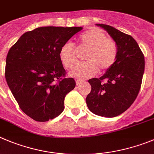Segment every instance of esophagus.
Segmentation results:
<instances>
[{
    "mask_svg": "<svg viewBox=\"0 0 154 154\" xmlns=\"http://www.w3.org/2000/svg\"><path fill=\"white\" fill-rule=\"evenodd\" d=\"M83 82V81H82V80H76V85H80V84H82V83Z\"/></svg>",
    "mask_w": 154,
    "mask_h": 154,
    "instance_id": "34e87169",
    "label": "esophagus"
}]
</instances>
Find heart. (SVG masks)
<instances>
[{"label": "heart", "instance_id": "b5f03b06", "mask_svg": "<svg viewBox=\"0 0 154 154\" xmlns=\"http://www.w3.org/2000/svg\"><path fill=\"white\" fill-rule=\"evenodd\" d=\"M78 49L85 51L83 60L85 62L76 65L70 75L79 79L92 77L97 72L107 71L115 64L118 55L116 42L108 39L102 31L91 29L85 31L78 39ZM60 58L63 66L70 69L77 61V49L71 43H66L61 46Z\"/></svg>", "mask_w": 154, "mask_h": 154}]
</instances>
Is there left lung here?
Returning a JSON list of instances; mask_svg holds the SVG:
<instances>
[{
  "mask_svg": "<svg viewBox=\"0 0 154 154\" xmlns=\"http://www.w3.org/2000/svg\"><path fill=\"white\" fill-rule=\"evenodd\" d=\"M96 25L104 28L116 42L118 55L105 75L88 80L91 90L86 104L94 115L113 118L125 112L136 99L144 72V56L131 36L109 25Z\"/></svg>",
  "mask_w": 154,
  "mask_h": 154,
  "instance_id": "8db88e82",
  "label": "left lung"
}]
</instances>
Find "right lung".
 <instances>
[{
  "mask_svg": "<svg viewBox=\"0 0 154 154\" xmlns=\"http://www.w3.org/2000/svg\"><path fill=\"white\" fill-rule=\"evenodd\" d=\"M82 27L42 26L28 31L8 51L5 78L20 108L34 121L53 119L64 110L75 81L66 77L61 46Z\"/></svg>",
  "mask_w": 154,
  "mask_h": 154,
  "instance_id": "obj_1",
  "label": "right lung"
}]
</instances>
